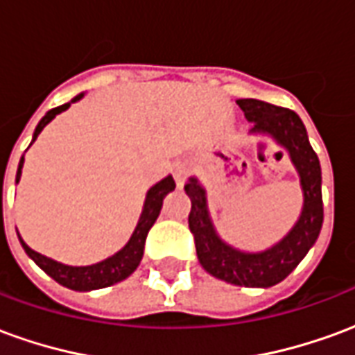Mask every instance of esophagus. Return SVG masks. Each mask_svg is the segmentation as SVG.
Returning <instances> with one entry per match:
<instances>
[{
    "mask_svg": "<svg viewBox=\"0 0 355 355\" xmlns=\"http://www.w3.org/2000/svg\"><path fill=\"white\" fill-rule=\"evenodd\" d=\"M173 177H175V182H177L178 188H182V186H184L186 167L182 165V163H177V165L173 167Z\"/></svg>",
    "mask_w": 355,
    "mask_h": 355,
    "instance_id": "34e87169",
    "label": "esophagus"
}]
</instances>
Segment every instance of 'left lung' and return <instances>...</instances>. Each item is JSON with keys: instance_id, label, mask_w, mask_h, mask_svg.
<instances>
[{"instance_id": "obj_1", "label": "left lung", "mask_w": 355, "mask_h": 355, "mask_svg": "<svg viewBox=\"0 0 355 355\" xmlns=\"http://www.w3.org/2000/svg\"><path fill=\"white\" fill-rule=\"evenodd\" d=\"M238 106L253 123L251 135L272 139L289 154L302 190L300 215L277 243L264 251H243L218 236L209 211L207 190L198 178L190 177L184 186L192 201L188 224L196 239L198 261L205 272L232 285L272 287L298 266L320 236L323 224L321 165L302 119L293 110L257 98H239Z\"/></svg>"}]
</instances>
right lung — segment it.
I'll use <instances>...</instances> for the list:
<instances>
[{
	"instance_id": "add662e5",
	"label": "right lung",
	"mask_w": 355,
	"mask_h": 355,
	"mask_svg": "<svg viewBox=\"0 0 355 355\" xmlns=\"http://www.w3.org/2000/svg\"><path fill=\"white\" fill-rule=\"evenodd\" d=\"M83 98V93H80L78 96H73L72 101L66 102L58 108L49 110L45 116L42 117V121L37 123L34 131V137H32V142H35L37 135L45 129V125L51 123L58 114H62L66 110L72 106L73 102H78ZM30 142V146H32ZM22 165H24V155L20 157L19 169H17V184H19L20 175H22ZM175 190V180L171 175H167L165 178H162L159 182H155L150 190L146 192V198H144V205H142V213L139 216V223L132 230L131 238L125 243L117 253H114L108 259H104L101 262H94V264H89V266H70V264H62V262L55 261V259H49L45 254L37 253L34 249L24 243V239L20 238L19 241L22 249L26 251V254L32 259V261L42 268L43 272L47 275H51L53 279L60 285H64L68 289L73 291H93V289H104V287H110L114 283L123 282L125 277L129 275L139 268L140 261H142V254H144V243H146V236L150 228L154 226L155 218L162 213V205L165 196Z\"/></svg>"
}]
</instances>
